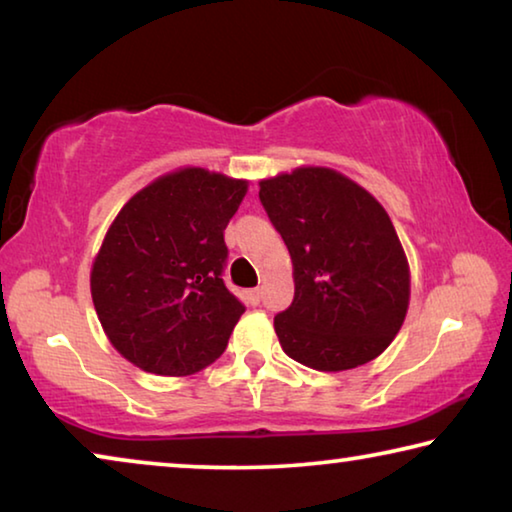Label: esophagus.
I'll return each instance as SVG.
<instances>
[{"mask_svg": "<svg viewBox=\"0 0 512 512\" xmlns=\"http://www.w3.org/2000/svg\"><path fill=\"white\" fill-rule=\"evenodd\" d=\"M246 298H248L250 305H259V300H262V291H259V289H250V291L246 293Z\"/></svg>", "mask_w": 512, "mask_h": 512, "instance_id": "obj_1", "label": "esophagus"}]
</instances>
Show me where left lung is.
<instances>
[{
	"mask_svg": "<svg viewBox=\"0 0 512 512\" xmlns=\"http://www.w3.org/2000/svg\"><path fill=\"white\" fill-rule=\"evenodd\" d=\"M259 201L293 262V302L273 320L282 350L323 372L379 357L411 296L409 262L384 207L325 167L262 180Z\"/></svg>",
	"mask_w": 512,
	"mask_h": 512,
	"instance_id": "left-lung-1",
	"label": "left lung"
}]
</instances>
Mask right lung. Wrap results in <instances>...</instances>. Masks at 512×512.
Wrapping results in <instances>:
<instances>
[{"label":"right lung","mask_w":512,"mask_h":512,"mask_svg":"<svg viewBox=\"0 0 512 512\" xmlns=\"http://www.w3.org/2000/svg\"><path fill=\"white\" fill-rule=\"evenodd\" d=\"M246 189V180L187 167L146 185L112 221L92 264V302L137 368L183 377L223 354L246 311L223 282V230Z\"/></svg>","instance_id":"1"}]
</instances>
